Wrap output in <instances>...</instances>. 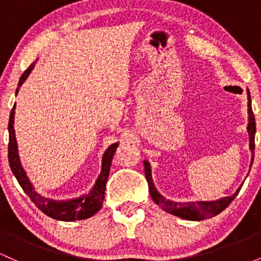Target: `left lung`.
I'll return each mask as SVG.
<instances>
[{
	"instance_id": "left-lung-1",
	"label": "left lung",
	"mask_w": 261,
	"mask_h": 261,
	"mask_svg": "<svg viewBox=\"0 0 261 261\" xmlns=\"http://www.w3.org/2000/svg\"><path fill=\"white\" fill-rule=\"evenodd\" d=\"M248 112H249V124H248V132L249 137H250V150L254 153L255 150V132H256V127H255V117L253 113V109H251V99H250V93L248 91ZM254 161V154L251 156V164ZM144 172H145V179L148 181V188H149L150 197L154 200V203L156 205L161 206L164 212L169 213V214L175 215V217L183 218L187 220H203V219H209V218L215 217V215L219 214L220 212H223L229 204L234 200V198L237 197L239 189L235 192V194L230 195V197L221 198L219 200L214 201H197V203H174V201L167 200L156 192V189L154 188L153 180H152V174H150V165L147 161H144Z\"/></svg>"
}]
</instances>
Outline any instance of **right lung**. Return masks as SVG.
<instances>
[{"mask_svg": "<svg viewBox=\"0 0 261 261\" xmlns=\"http://www.w3.org/2000/svg\"><path fill=\"white\" fill-rule=\"evenodd\" d=\"M33 62L26 71L23 72V74L21 75L18 82V87L22 86V83L26 81V78L29 77L30 72L32 71V68L35 67ZM16 91V94H17ZM15 108L16 105L13 106V108L11 109L10 114V120H8V133H10V138H8V163H10L11 170L15 174L16 179L18 180L19 186L22 187L23 192L29 195L31 200L35 203V205L37 206L41 212H43L44 214L48 215L52 219L57 220H63V221H73V220H82L87 219V218L92 217L96 213L102 208L103 199H105V192H106V183H107V179L109 175V169H111V163L112 159H113L114 152L117 149V145L118 143H114L111 147L106 150L105 155L102 159V172H100L99 176H98L96 184H94L93 189L91 190V193L85 195L82 198L74 199V200H68V201H56V200H49V199L42 198L41 195H38L37 193L33 190V187L31 186L30 180L27 179L26 172L22 169L21 163H19L18 158V152H17V143H16V137H15V129H13V118H15Z\"/></svg>", "mask_w": 261, "mask_h": 261, "instance_id": "right-lung-1", "label": "right lung"}]
</instances>
